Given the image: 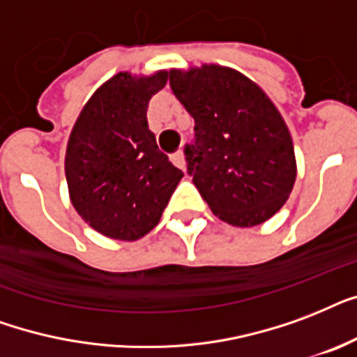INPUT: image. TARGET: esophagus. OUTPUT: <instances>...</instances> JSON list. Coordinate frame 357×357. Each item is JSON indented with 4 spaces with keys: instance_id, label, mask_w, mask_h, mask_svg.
I'll return each mask as SVG.
<instances>
[{
    "instance_id": "34e87169",
    "label": "esophagus",
    "mask_w": 357,
    "mask_h": 357,
    "mask_svg": "<svg viewBox=\"0 0 357 357\" xmlns=\"http://www.w3.org/2000/svg\"><path fill=\"white\" fill-rule=\"evenodd\" d=\"M171 162L181 167V169H186V160H184V153L182 151H176L175 154H171Z\"/></svg>"
}]
</instances>
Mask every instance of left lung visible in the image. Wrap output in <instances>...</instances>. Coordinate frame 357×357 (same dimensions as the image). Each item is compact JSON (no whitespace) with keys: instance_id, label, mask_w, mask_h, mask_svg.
<instances>
[{"instance_id":"left-lung-1","label":"left lung","mask_w":357,"mask_h":357,"mask_svg":"<svg viewBox=\"0 0 357 357\" xmlns=\"http://www.w3.org/2000/svg\"><path fill=\"white\" fill-rule=\"evenodd\" d=\"M169 85L195 121V141L184 154L210 210L234 227L270 220L296 181L294 145L278 107L229 66L173 68Z\"/></svg>"}]
</instances>
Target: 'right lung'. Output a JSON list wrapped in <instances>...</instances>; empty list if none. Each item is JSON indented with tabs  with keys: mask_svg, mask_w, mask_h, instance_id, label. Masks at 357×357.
<instances>
[{
	"mask_svg": "<svg viewBox=\"0 0 357 357\" xmlns=\"http://www.w3.org/2000/svg\"><path fill=\"white\" fill-rule=\"evenodd\" d=\"M165 84L167 70L115 74L87 100L68 137L70 201L107 238L132 242L153 231L184 176L149 130V100Z\"/></svg>",
	"mask_w": 357,
	"mask_h": 357,
	"instance_id": "obj_1",
	"label": "right lung"
}]
</instances>
